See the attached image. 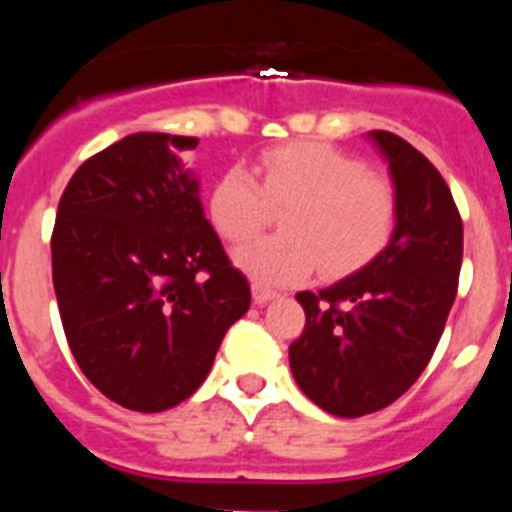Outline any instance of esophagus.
<instances>
[{
    "label": "esophagus",
    "instance_id": "1",
    "mask_svg": "<svg viewBox=\"0 0 512 512\" xmlns=\"http://www.w3.org/2000/svg\"><path fill=\"white\" fill-rule=\"evenodd\" d=\"M251 292H253V302H256V305H264V302L279 297L277 289H269V287H264V284H259V282H253Z\"/></svg>",
    "mask_w": 512,
    "mask_h": 512
}]
</instances>
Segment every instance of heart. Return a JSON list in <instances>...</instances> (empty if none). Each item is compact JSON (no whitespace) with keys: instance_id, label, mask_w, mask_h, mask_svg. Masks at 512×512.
Masks as SVG:
<instances>
[{"instance_id":"heart-1","label":"heart","mask_w":512,"mask_h":512,"mask_svg":"<svg viewBox=\"0 0 512 512\" xmlns=\"http://www.w3.org/2000/svg\"><path fill=\"white\" fill-rule=\"evenodd\" d=\"M271 207L282 235H269L235 253V264L259 284L287 287L325 274L343 277L374 261L397 228V189L366 171L361 158L320 140H289L259 156V182L243 166L217 176L207 215L217 233L243 243L261 230Z\"/></svg>"}]
</instances>
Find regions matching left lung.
I'll return each instance as SVG.
<instances>
[{
  "mask_svg": "<svg viewBox=\"0 0 512 512\" xmlns=\"http://www.w3.org/2000/svg\"><path fill=\"white\" fill-rule=\"evenodd\" d=\"M397 189L390 246L351 277L297 292L305 330L289 346L300 390L325 413L359 418L410 390L456 300L464 228L449 184L400 135L372 130Z\"/></svg>",
  "mask_w": 512,
  "mask_h": 512,
  "instance_id": "obj_1",
  "label": "left lung"
}]
</instances>
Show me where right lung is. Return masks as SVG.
<instances>
[{
	"label": "right lung",
	"mask_w": 512,
	"mask_h": 512,
	"mask_svg": "<svg viewBox=\"0 0 512 512\" xmlns=\"http://www.w3.org/2000/svg\"><path fill=\"white\" fill-rule=\"evenodd\" d=\"M189 135L133 133L66 184L51 238L63 333L112 402L161 413L200 390L251 287L182 166Z\"/></svg>",
	"instance_id": "add662e5"
}]
</instances>
